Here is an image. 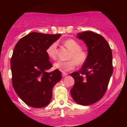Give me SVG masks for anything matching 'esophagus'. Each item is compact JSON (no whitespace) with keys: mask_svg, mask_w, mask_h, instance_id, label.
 <instances>
[{"mask_svg":"<svg viewBox=\"0 0 127 127\" xmlns=\"http://www.w3.org/2000/svg\"><path fill=\"white\" fill-rule=\"evenodd\" d=\"M67 75V73H66V72H63V73H62V76L63 77H66Z\"/></svg>","mask_w":127,"mask_h":127,"instance_id":"1","label":"esophagus"}]
</instances>
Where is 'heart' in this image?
<instances>
[{"instance_id": "b5f03b06", "label": "heart", "mask_w": 127, "mask_h": 127, "mask_svg": "<svg viewBox=\"0 0 127 127\" xmlns=\"http://www.w3.org/2000/svg\"><path fill=\"white\" fill-rule=\"evenodd\" d=\"M63 44L71 51L68 56L69 60L66 61H57L53 64L55 69L65 72L74 69L76 66V63L80 66L86 62L88 56V52L81 49V45L79 42L72 39H69L64 41ZM57 45L56 42H53L48 46L46 50L47 56L52 60H54L56 57Z\"/></svg>"}]
</instances>
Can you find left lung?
Masks as SVG:
<instances>
[{
	"mask_svg": "<svg viewBox=\"0 0 127 127\" xmlns=\"http://www.w3.org/2000/svg\"><path fill=\"white\" fill-rule=\"evenodd\" d=\"M77 37L86 44L88 56L80 70L71 74L75 81L71 95L77 103L88 106L101 99L107 90L113 72L112 50L106 40L94 32H82Z\"/></svg>",
	"mask_w": 127,
	"mask_h": 127,
	"instance_id": "obj_1",
	"label": "left lung"
}]
</instances>
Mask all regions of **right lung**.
<instances>
[{
  "label": "right lung",
  "mask_w": 127,
  "mask_h": 127,
  "mask_svg": "<svg viewBox=\"0 0 127 127\" xmlns=\"http://www.w3.org/2000/svg\"><path fill=\"white\" fill-rule=\"evenodd\" d=\"M61 35L33 32L21 38L14 48L10 61L12 85L18 96L31 107L47 106L53 87L61 80L59 70L46 72L53 66L46 50Z\"/></svg>",
  "instance_id": "add662e5"
}]
</instances>
